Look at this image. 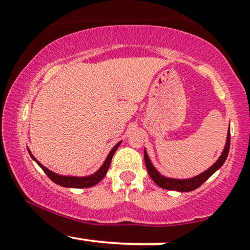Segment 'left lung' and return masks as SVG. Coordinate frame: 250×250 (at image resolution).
<instances>
[{
  "instance_id": "left-lung-1",
  "label": "left lung",
  "mask_w": 250,
  "mask_h": 250,
  "mask_svg": "<svg viewBox=\"0 0 250 250\" xmlns=\"http://www.w3.org/2000/svg\"><path fill=\"white\" fill-rule=\"evenodd\" d=\"M229 148H230V131H228V136H227V143L226 147L223 149V153L220 156V159L217 160L216 162L211 166L208 170H206L205 173L200 174L199 176L193 177V179L189 180H174V179H167V177L162 176L157 173V170L153 167L151 165L150 160H149L147 151L145 150V162H146V167H147L148 174L149 176L153 179V181L156 183L159 187H161L163 189H168V190H176V191H191L195 190L196 188H199L200 186H202L203 183L207 181L209 177L213 175L217 169L221 168V166L223 165L226 161L227 156H228L229 153Z\"/></svg>"
}]
</instances>
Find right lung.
<instances>
[{
    "label": "right lung",
    "instance_id": "obj_1",
    "mask_svg": "<svg viewBox=\"0 0 250 250\" xmlns=\"http://www.w3.org/2000/svg\"><path fill=\"white\" fill-rule=\"evenodd\" d=\"M120 143H121V142L117 143L115 147L111 149V151L109 153V155L107 156V159H105V161H104V163H103L102 167L100 168L95 174L90 175V176H85V177L62 176V175L53 173V171H50L49 169H47L44 167V166H42L41 163L37 161V160L33 156V154H31L30 151H29V154H30V156L33 157L34 160H35V162L37 163V165H39L40 167L42 168V170L48 175V177H49V179L53 181V182H55L56 185L62 186V187H69V188H89V187H93V186L97 185V183H99L100 181H101L103 177L105 176V174H107V171L109 169V166H110L111 159H113V155L115 154L116 149L119 148Z\"/></svg>",
    "mask_w": 250,
    "mask_h": 250
}]
</instances>
